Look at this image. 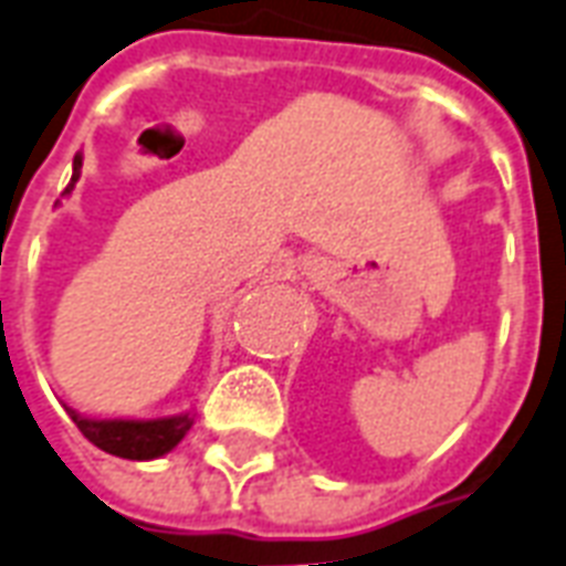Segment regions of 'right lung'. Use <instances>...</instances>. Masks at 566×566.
Wrapping results in <instances>:
<instances>
[{
	"mask_svg": "<svg viewBox=\"0 0 566 566\" xmlns=\"http://www.w3.org/2000/svg\"><path fill=\"white\" fill-rule=\"evenodd\" d=\"M80 171L82 154H76L73 157V178L64 189V196L76 187ZM67 412H71L73 424L80 427L82 437L92 446H97L106 454L124 457V460H154V457L168 454L192 427L189 412L168 418H85L76 409H67Z\"/></svg>",
	"mask_w": 566,
	"mask_h": 566,
	"instance_id": "1",
	"label": "right lung"
}]
</instances>
